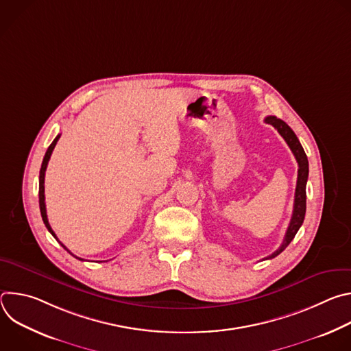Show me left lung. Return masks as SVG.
Masks as SVG:
<instances>
[{
  "label": "left lung",
  "mask_w": 351,
  "mask_h": 351,
  "mask_svg": "<svg viewBox=\"0 0 351 351\" xmlns=\"http://www.w3.org/2000/svg\"><path fill=\"white\" fill-rule=\"evenodd\" d=\"M265 122L272 125L279 134L285 138V141L287 143V145L290 147L291 153L295 157V161L298 164V175H297V184H295V194H294V207H293V215L287 228V232L285 234L283 243L280 244V247L274 252L271 256H268L264 260H271L275 258L276 256H279L283 250L290 244V241L294 239L295 233L298 232L300 226L303 225L304 217H306V184H307V179H308V160L307 156L304 153L303 145L300 144L297 136L294 134V132L290 129V126L283 122L282 119L276 118V117H267Z\"/></svg>",
  "instance_id": "left-lung-1"
}]
</instances>
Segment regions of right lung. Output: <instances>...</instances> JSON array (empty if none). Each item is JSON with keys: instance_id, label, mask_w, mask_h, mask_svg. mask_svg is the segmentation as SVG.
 Wrapping results in <instances>:
<instances>
[{"instance_id": "right-lung-1", "label": "right lung", "mask_w": 351, "mask_h": 351, "mask_svg": "<svg viewBox=\"0 0 351 351\" xmlns=\"http://www.w3.org/2000/svg\"><path fill=\"white\" fill-rule=\"evenodd\" d=\"M61 137V134H58L56 138H54V141L49 144V147H48V149H47V153H45V156H44V160H43V164H41V169H40V178H38V203H40V213H41V218H43V222H44V225H45V228L48 229V232L51 233L57 240H58V237H57V234L54 233V230L51 229V226H49V223H48V219H47V210H45V197H44V176H45V169H47V165H48V161H49V157H51V154H53V149H54V147H56V144H57V141H58V138ZM60 241V240H58ZM61 243V241H60ZM61 245L64 247V248H66L62 243H61ZM68 250V248H66ZM69 252V250H68ZM71 253V252H69ZM72 254V253H71ZM73 256V254H72ZM73 257H76V256H73ZM76 258H79V257H76ZM79 260H82V258H79ZM83 261V260H82Z\"/></svg>"}]
</instances>
